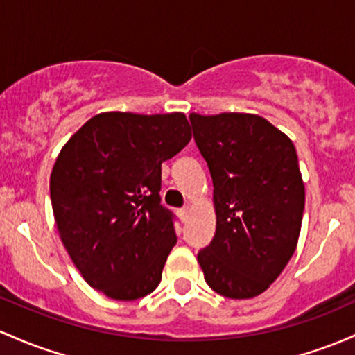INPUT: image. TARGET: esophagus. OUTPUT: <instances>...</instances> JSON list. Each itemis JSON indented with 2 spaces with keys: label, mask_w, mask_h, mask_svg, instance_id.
Here are the masks:
<instances>
[{
  "label": "esophagus",
  "mask_w": 355,
  "mask_h": 355,
  "mask_svg": "<svg viewBox=\"0 0 355 355\" xmlns=\"http://www.w3.org/2000/svg\"><path fill=\"white\" fill-rule=\"evenodd\" d=\"M189 214H190L189 205H187V207H182L180 210H178V217H180L182 222H187V219H189Z\"/></svg>",
  "instance_id": "esophagus-1"
}]
</instances>
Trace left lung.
Masks as SVG:
<instances>
[{
  "label": "left lung",
  "mask_w": 355,
  "mask_h": 355,
  "mask_svg": "<svg viewBox=\"0 0 355 355\" xmlns=\"http://www.w3.org/2000/svg\"><path fill=\"white\" fill-rule=\"evenodd\" d=\"M214 184L216 236L197 254L205 282L222 297H258L297 249L305 185L297 150L261 116H189Z\"/></svg>",
  "instance_id": "1"
}]
</instances>
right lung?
<instances>
[{"mask_svg":"<svg viewBox=\"0 0 355 355\" xmlns=\"http://www.w3.org/2000/svg\"><path fill=\"white\" fill-rule=\"evenodd\" d=\"M192 138L182 112H101L62 148L50 175L58 234L77 270L112 300L146 297L177 244L162 205V163Z\"/></svg>","mask_w":355,"mask_h":355,"instance_id":"right-lung-1","label":"right lung"}]
</instances>
